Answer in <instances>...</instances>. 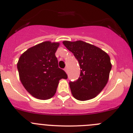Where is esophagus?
Here are the masks:
<instances>
[{
    "label": "esophagus",
    "instance_id": "esophagus-1",
    "mask_svg": "<svg viewBox=\"0 0 133 133\" xmlns=\"http://www.w3.org/2000/svg\"><path fill=\"white\" fill-rule=\"evenodd\" d=\"M64 71H65L66 73H68V68H64Z\"/></svg>",
    "mask_w": 133,
    "mask_h": 133
}]
</instances>
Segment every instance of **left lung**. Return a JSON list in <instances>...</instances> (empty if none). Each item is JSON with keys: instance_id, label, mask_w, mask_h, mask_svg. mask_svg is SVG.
Here are the masks:
<instances>
[{"instance_id": "1", "label": "left lung", "mask_w": 133, "mask_h": 133, "mask_svg": "<svg viewBox=\"0 0 133 133\" xmlns=\"http://www.w3.org/2000/svg\"><path fill=\"white\" fill-rule=\"evenodd\" d=\"M79 62L81 74L75 82H70L71 91L81 101L96 97L107 84L111 69L108 54L96 46L82 41H63Z\"/></svg>"}]
</instances>
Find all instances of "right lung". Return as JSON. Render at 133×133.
Here are the masks:
<instances>
[{"mask_svg":"<svg viewBox=\"0 0 133 133\" xmlns=\"http://www.w3.org/2000/svg\"><path fill=\"white\" fill-rule=\"evenodd\" d=\"M59 43L43 42L28 48L17 64L22 85L33 97L48 100L54 96L59 81L67 74L58 68L55 53Z\"/></svg>","mask_w":133,"mask_h":133,"instance_id":"add662e5","label":"right lung"}]
</instances>
